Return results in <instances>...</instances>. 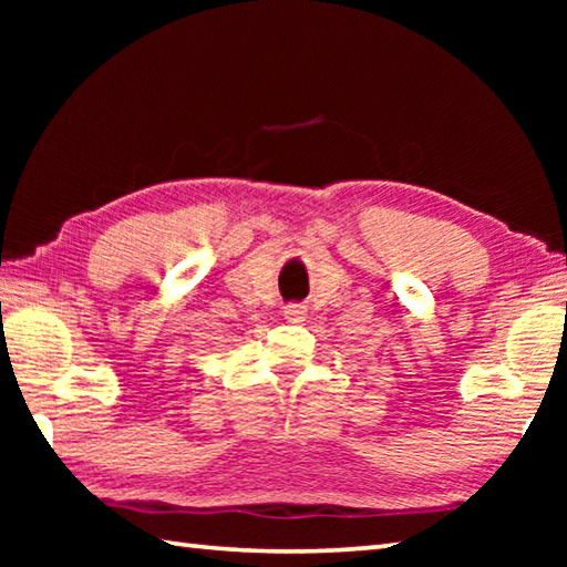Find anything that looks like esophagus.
<instances>
[{
    "label": "esophagus",
    "instance_id": "1",
    "mask_svg": "<svg viewBox=\"0 0 567 567\" xmlns=\"http://www.w3.org/2000/svg\"><path fill=\"white\" fill-rule=\"evenodd\" d=\"M305 315H307L305 305H287L285 307V318L290 320V322H302Z\"/></svg>",
    "mask_w": 567,
    "mask_h": 567
}]
</instances>
